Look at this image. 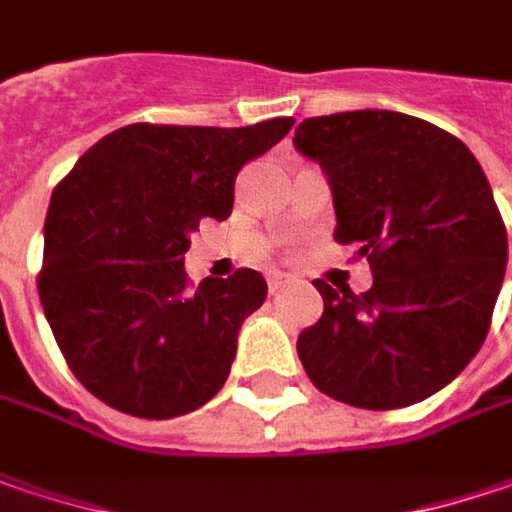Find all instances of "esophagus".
<instances>
[{"label": "esophagus", "instance_id": "34e87169", "mask_svg": "<svg viewBox=\"0 0 512 512\" xmlns=\"http://www.w3.org/2000/svg\"><path fill=\"white\" fill-rule=\"evenodd\" d=\"M285 285H291V276H288V273H279V270H270V273H268V291H270V294L282 291Z\"/></svg>", "mask_w": 512, "mask_h": 512}]
</instances>
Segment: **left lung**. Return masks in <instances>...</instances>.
<instances>
[{
  "label": "left lung",
  "mask_w": 512,
  "mask_h": 512,
  "mask_svg": "<svg viewBox=\"0 0 512 512\" xmlns=\"http://www.w3.org/2000/svg\"><path fill=\"white\" fill-rule=\"evenodd\" d=\"M294 146L334 195L340 244L374 285L317 279L322 317L296 340L311 383L360 409L435 395L478 354L507 268V230L475 155L421 117L360 109L308 117Z\"/></svg>",
  "instance_id": "8db88e82"
}]
</instances>
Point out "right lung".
Masks as SVG:
<instances>
[{
    "label": "right lung",
    "instance_id": "right-lung-1",
    "mask_svg": "<svg viewBox=\"0 0 512 512\" xmlns=\"http://www.w3.org/2000/svg\"><path fill=\"white\" fill-rule=\"evenodd\" d=\"M294 126H123L74 164L45 216L39 299L77 380L117 412L175 418L204 406L236 360L242 322L265 302L262 273L187 288L201 218L233 213L239 169Z\"/></svg>",
    "mask_w": 512,
    "mask_h": 512
}]
</instances>
